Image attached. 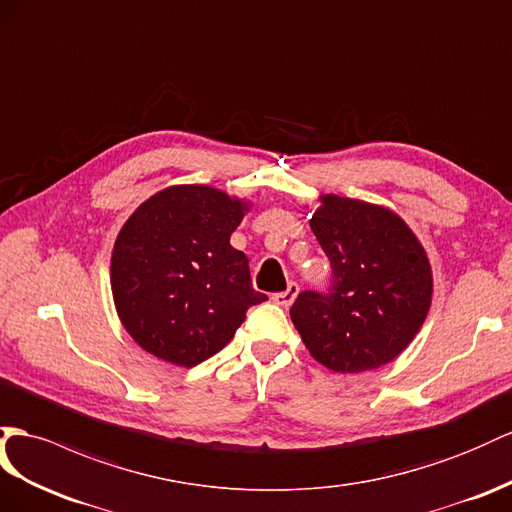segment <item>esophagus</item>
Wrapping results in <instances>:
<instances>
[{"label": "esophagus", "instance_id": "34e87169", "mask_svg": "<svg viewBox=\"0 0 512 512\" xmlns=\"http://www.w3.org/2000/svg\"><path fill=\"white\" fill-rule=\"evenodd\" d=\"M296 294H298V285H296L294 281H290V283H287V290H285V292L272 294V300H274V303H277V305H281V307H290V305L294 303Z\"/></svg>", "mask_w": 512, "mask_h": 512}]
</instances>
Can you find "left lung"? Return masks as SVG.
Wrapping results in <instances>:
<instances>
[{
	"instance_id": "8db88e82",
	"label": "left lung",
	"mask_w": 512,
	"mask_h": 512,
	"mask_svg": "<svg viewBox=\"0 0 512 512\" xmlns=\"http://www.w3.org/2000/svg\"><path fill=\"white\" fill-rule=\"evenodd\" d=\"M320 199L309 225L331 261V285L324 294L300 292L290 316L329 370H376L413 342L428 316V257L389 209L335 194Z\"/></svg>"
}]
</instances>
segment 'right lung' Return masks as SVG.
<instances>
[{"label":"right lung","instance_id":"1","mask_svg":"<svg viewBox=\"0 0 512 512\" xmlns=\"http://www.w3.org/2000/svg\"><path fill=\"white\" fill-rule=\"evenodd\" d=\"M248 209L209 186H173L144 201L112 253V294L127 333L153 357L194 368L225 348L255 292L248 257L229 244Z\"/></svg>","mask_w":512,"mask_h":512}]
</instances>
